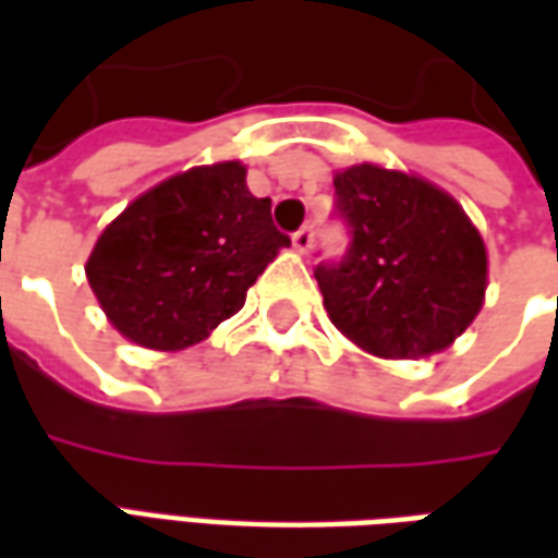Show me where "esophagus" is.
I'll return each instance as SVG.
<instances>
[{
  "label": "esophagus",
  "instance_id": "obj_1",
  "mask_svg": "<svg viewBox=\"0 0 558 558\" xmlns=\"http://www.w3.org/2000/svg\"><path fill=\"white\" fill-rule=\"evenodd\" d=\"M292 247H295L299 254H307V251L314 247V227H311V223H304L302 230L292 232Z\"/></svg>",
  "mask_w": 558,
  "mask_h": 558
}]
</instances>
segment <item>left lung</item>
Masks as SVG:
<instances>
[{"mask_svg": "<svg viewBox=\"0 0 558 558\" xmlns=\"http://www.w3.org/2000/svg\"><path fill=\"white\" fill-rule=\"evenodd\" d=\"M335 194L352 242L314 271L331 323L379 359L451 347L487 290V251L466 211L436 184L376 163L340 170Z\"/></svg>", "mask_w": 558, "mask_h": 558, "instance_id": "left-lung-1", "label": "left lung"}]
</instances>
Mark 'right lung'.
I'll use <instances>...</instances> for the list:
<instances>
[{
    "label": "right lung",
    "instance_id": "add662e5",
    "mask_svg": "<svg viewBox=\"0 0 558 558\" xmlns=\"http://www.w3.org/2000/svg\"><path fill=\"white\" fill-rule=\"evenodd\" d=\"M244 175L239 160L179 172L101 232L86 278L128 340L160 352L206 340L290 247L271 223V199L251 194Z\"/></svg>",
    "mask_w": 558,
    "mask_h": 558
}]
</instances>
